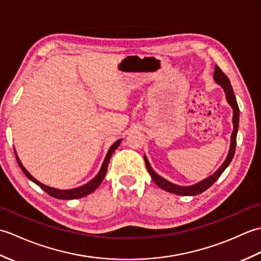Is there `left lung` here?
Returning <instances> with one entry per match:
<instances>
[{
	"mask_svg": "<svg viewBox=\"0 0 261 261\" xmlns=\"http://www.w3.org/2000/svg\"><path fill=\"white\" fill-rule=\"evenodd\" d=\"M213 79L215 81L216 84H219L221 87L223 88V91L225 93V97L226 101L230 104V107L233 110V116H232V123H233V131L231 134V143H230V149L228 152V156H226L225 160L223 162V164L220 166L219 169L215 171L214 174H212L211 176L206 177V178L196 182V184L191 185V186H180V185H176L174 182H171L167 179H165L164 177H162L160 175H158L156 171L152 169V167L149 164V160L147 158V156L145 157V163L147 166V169L150 174L152 180L156 182V184L163 188L164 191L169 192L176 194V195H181V196H194V195H198L203 192H205L207 190L208 187L212 186L214 182L219 179V177L222 175L223 171L226 169V167L230 165L232 158L234 156V151H236V145H237V134H238V127H239V115H240V111H239V107H238L237 99H236V95L233 93V88H232L231 84H230V80L226 77V75L223 73L222 70L220 69L219 66L215 65L214 67V75Z\"/></svg>",
	"mask_w": 261,
	"mask_h": 261,
	"instance_id": "8db88e82",
	"label": "left lung"
}]
</instances>
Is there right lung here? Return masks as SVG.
Masks as SVG:
<instances>
[{
  "mask_svg": "<svg viewBox=\"0 0 261 261\" xmlns=\"http://www.w3.org/2000/svg\"><path fill=\"white\" fill-rule=\"evenodd\" d=\"M122 139L115 141L112 146L110 147L109 151L107 153V156H105L104 158V162L102 164V167L101 169H99V171L97 173V175L94 177L93 179H91L88 182H86V184L82 185L80 187H76V188H71V190H59V188H54V187H50V186H47L45 184H42V182H40L39 180H37L35 177H33L29 171H28L24 166L22 165L20 158L18 157V154H16V151L14 150L15 152V156H16V160H18V164L20 166V168L22 169V171H23L24 175L29 178L31 181L35 182V184H37L39 187L41 188V190L45 191L47 194H49V195L55 197V198H58V199H76V198H81V197H84L86 195H88V194L93 193L94 191L96 190V188L99 186V184L103 181L104 177H105V174H107V170H108V166H109V162H110V158L111 156H112V153L115 151V149L118 148L120 146Z\"/></svg>",
  "mask_w": 261,
  "mask_h": 261,
  "instance_id": "right-lung-1",
  "label": "right lung"
}]
</instances>
